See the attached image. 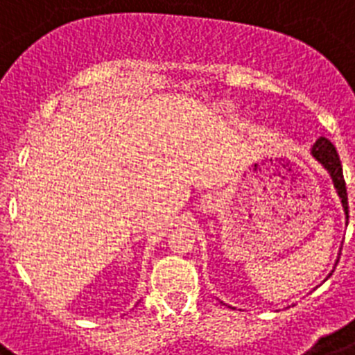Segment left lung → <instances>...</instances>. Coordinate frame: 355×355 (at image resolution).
<instances>
[{
  "label": "left lung",
  "instance_id": "8db88e82",
  "mask_svg": "<svg viewBox=\"0 0 355 355\" xmlns=\"http://www.w3.org/2000/svg\"><path fill=\"white\" fill-rule=\"evenodd\" d=\"M312 155L315 160L327 168V171L330 173V177H332L334 187L337 189V195L341 197L343 207H345V213H347L348 218V195H347V184H345V177H343V166L341 160H339V155H337L336 148H334V144L324 137H319L315 140L312 148Z\"/></svg>",
  "mask_w": 355,
  "mask_h": 355
}]
</instances>
